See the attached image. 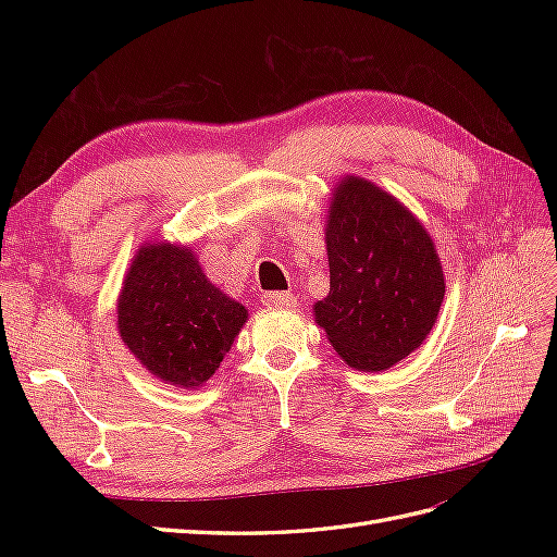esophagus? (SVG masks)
Returning <instances> with one entry per match:
<instances>
[{
  "label": "esophagus",
  "instance_id": "1",
  "mask_svg": "<svg viewBox=\"0 0 557 557\" xmlns=\"http://www.w3.org/2000/svg\"><path fill=\"white\" fill-rule=\"evenodd\" d=\"M262 301L267 307H274V309H290L297 305L295 295H290V293H264Z\"/></svg>",
  "mask_w": 557,
  "mask_h": 557
}]
</instances>
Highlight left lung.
Wrapping results in <instances>:
<instances>
[{"mask_svg": "<svg viewBox=\"0 0 557 557\" xmlns=\"http://www.w3.org/2000/svg\"><path fill=\"white\" fill-rule=\"evenodd\" d=\"M325 227L330 293L313 305L334 350L360 372H383L425 342L446 283L418 218L372 181L346 176Z\"/></svg>", "mask_w": 557, "mask_h": 557, "instance_id": "obj_1", "label": "left lung"}]
</instances>
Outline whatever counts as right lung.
<instances>
[{"label":"right lung","instance_id":"add662e5","mask_svg":"<svg viewBox=\"0 0 557 557\" xmlns=\"http://www.w3.org/2000/svg\"><path fill=\"white\" fill-rule=\"evenodd\" d=\"M248 309L205 276L190 246L144 244L117 297V332L150 374L205 385L246 325Z\"/></svg>","mask_w":557,"mask_h":557}]
</instances>
